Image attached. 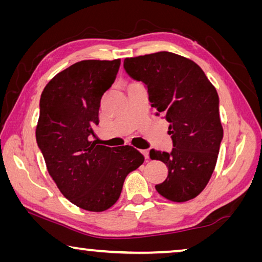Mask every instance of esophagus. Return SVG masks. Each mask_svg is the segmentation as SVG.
Masks as SVG:
<instances>
[{
  "label": "esophagus",
  "instance_id": "1",
  "mask_svg": "<svg viewBox=\"0 0 262 262\" xmlns=\"http://www.w3.org/2000/svg\"><path fill=\"white\" fill-rule=\"evenodd\" d=\"M141 152H142V155H143L145 158H149V150H142Z\"/></svg>",
  "mask_w": 262,
  "mask_h": 262
}]
</instances>
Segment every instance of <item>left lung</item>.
Listing matches in <instances>:
<instances>
[{
  "label": "left lung",
  "mask_w": 262,
  "mask_h": 262,
  "mask_svg": "<svg viewBox=\"0 0 262 262\" xmlns=\"http://www.w3.org/2000/svg\"><path fill=\"white\" fill-rule=\"evenodd\" d=\"M123 68L147 85L151 106L170 123L171 154L149 152L167 166L155 188L168 201L192 200L209 183L223 137L215 86L194 61L171 52L127 57Z\"/></svg>",
  "instance_id": "left-lung-1"
}]
</instances>
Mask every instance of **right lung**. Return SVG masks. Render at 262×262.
<instances>
[{
    "mask_svg": "<svg viewBox=\"0 0 262 262\" xmlns=\"http://www.w3.org/2000/svg\"><path fill=\"white\" fill-rule=\"evenodd\" d=\"M120 59L83 60L56 74L43 89L35 128L46 167L66 199L84 210H107L129 172L144 161L130 145L110 148L90 141L101 97L112 85Z\"/></svg>",
    "mask_w": 262,
    "mask_h": 262,
    "instance_id": "1",
    "label": "right lung"
}]
</instances>
